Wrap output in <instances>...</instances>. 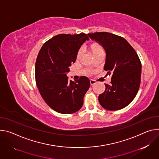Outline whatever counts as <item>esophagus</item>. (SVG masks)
I'll use <instances>...</instances> for the list:
<instances>
[{
    "instance_id": "34e87169",
    "label": "esophagus",
    "mask_w": 159,
    "mask_h": 159,
    "mask_svg": "<svg viewBox=\"0 0 159 159\" xmlns=\"http://www.w3.org/2000/svg\"><path fill=\"white\" fill-rule=\"evenodd\" d=\"M90 83L91 85H93V84H95L96 83V81L95 80H90Z\"/></svg>"
}]
</instances>
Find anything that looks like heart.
I'll use <instances>...</instances> for the list:
<instances>
[{
	"label": "heart",
	"mask_w": 159,
	"mask_h": 159,
	"mask_svg": "<svg viewBox=\"0 0 159 159\" xmlns=\"http://www.w3.org/2000/svg\"><path fill=\"white\" fill-rule=\"evenodd\" d=\"M91 48H92V50L93 52V54L94 55L97 54V53H98V52H103V50L102 47L101 46H100L99 45H97V44H93V45H92ZM81 54H82L81 50H79L78 53H77V59H79L80 57Z\"/></svg>",
	"instance_id": "obj_1"
}]
</instances>
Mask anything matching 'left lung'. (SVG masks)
Instances as JSON below:
<instances>
[{
    "instance_id": "obj_1",
    "label": "left lung",
    "mask_w": 159,
    "mask_h": 159,
    "mask_svg": "<svg viewBox=\"0 0 159 159\" xmlns=\"http://www.w3.org/2000/svg\"><path fill=\"white\" fill-rule=\"evenodd\" d=\"M106 52L104 70L112 76L111 84L98 96L104 109L117 111L126 107L136 97L141 82L142 64L133 47L123 37L108 32L89 33Z\"/></svg>"
}]
</instances>
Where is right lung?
Returning <instances> with one entry per match:
<instances>
[{"mask_svg":"<svg viewBox=\"0 0 159 159\" xmlns=\"http://www.w3.org/2000/svg\"><path fill=\"white\" fill-rule=\"evenodd\" d=\"M87 34H59L42 47L35 63V79L45 102L61 114H73L83 106L90 83L86 76L69 80V67L75 63L81 45L89 40Z\"/></svg>","mask_w":159,"mask_h":159,"instance_id":"right-lung-1","label":"right lung"}]
</instances>
